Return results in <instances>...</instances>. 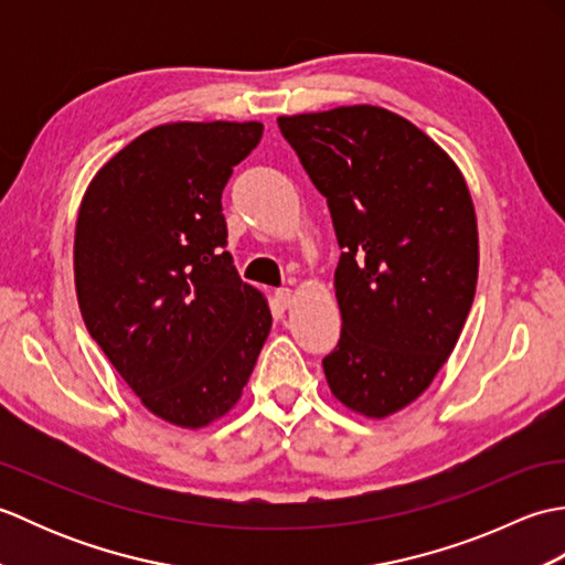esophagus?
Listing matches in <instances>:
<instances>
[{"instance_id":"34e87169","label":"esophagus","mask_w":565,"mask_h":565,"mask_svg":"<svg viewBox=\"0 0 565 565\" xmlns=\"http://www.w3.org/2000/svg\"><path fill=\"white\" fill-rule=\"evenodd\" d=\"M274 301H276V306H279L281 310L291 308V303H294V291H291V289H279V291L274 294Z\"/></svg>"}]
</instances>
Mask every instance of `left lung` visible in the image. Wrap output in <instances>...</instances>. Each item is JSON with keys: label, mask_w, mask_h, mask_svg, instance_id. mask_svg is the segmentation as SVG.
<instances>
[{"label": "left lung", "mask_w": 565, "mask_h": 565, "mask_svg": "<svg viewBox=\"0 0 565 565\" xmlns=\"http://www.w3.org/2000/svg\"><path fill=\"white\" fill-rule=\"evenodd\" d=\"M276 124L328 199L342 247L328 386L352 413L383 419L429 388L459 342L478 281L471 191L435 140L381 106Z\"/></svg>", "instance_id": "8db88e82"}]
</instances>
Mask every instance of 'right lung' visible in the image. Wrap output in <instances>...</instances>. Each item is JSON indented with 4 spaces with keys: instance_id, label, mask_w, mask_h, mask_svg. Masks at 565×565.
I'll return each mask as SVG.
<instances>
[{
    "instance_id": "1",
    "label": "right lung",
    "mask_w": 565,
    "mask_h": 565,
    "mask_svg": "<svg viewBox=\"0 0 565 565\" xmlns=\"http://www.w3.org/2000/svg\"><path fill=\"white\" fill-rule=\"evenodd\" d=\"M259 121L154 126L84 191L75 289L84 326L140 403L199 429L237 405L271 330L233 264L221 196Z\"/></svg>"
}]
</instances>
